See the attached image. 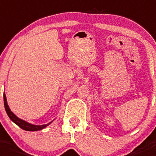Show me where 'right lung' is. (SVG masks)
<instances>
[{
	"mask_svg": "<svg viewBox=\"0 0 156 156\" xmlns=\"http://www.w3.org/2000/svg\"><path fill=\"white\" fill-rule=\"evenodd\" d=\"M4 107H5V110L7 112V115L10 117V120L13 122L14 123H16L19 127H20L21 129H24V130L27 131H37V130H41V129H44L45 127L48 126L49 124H50V123H49L48 124L45 125H41V126H36V125H33L30 124V123H27V122L24 121V120H21V119L18 118L16 115H14L13 113V112L10 110V109L9 108L8 105H7V99H6V95L4 94Z\"/></svg>",
	"mask_w": 156,
	"mask_h": 156,
	"instance_id": "add662e5",
	"label": "right lung"
}]
</instances>
